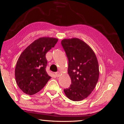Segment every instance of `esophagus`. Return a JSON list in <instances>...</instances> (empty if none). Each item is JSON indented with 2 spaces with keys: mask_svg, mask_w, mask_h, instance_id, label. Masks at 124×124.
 Here are the masks:
<instances>
[{
  "mask_svg": "<svg viewBox=\"0 0 124 124\" xmlns=\"http://www.w3.org/2000/svg\"><path fill=\"white\" fill-rule=\"evenodd\" d=\"M55 74H56V77H58L60 76V73L59 72H57L55 73Z\"/></svg>",
  "mask_w": 124,
  "mask_h": 124,
  "instance_id": "34e87169",
  "label": "esophagus"
}]
</instances>
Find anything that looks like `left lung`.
<instances>
[{
    "instance_id": "obj_1",
    "label": "left lung",
    "mask_w": 124,
    "mask_h": 124,
    "mask_svg": "<svg viewBox=\"0 0 124 124\" xmlns=\"http://www.w3.org/2000/svg\"><path fill=\"white\" fill-rule=\"evenodd\" d=\"M68 59V74L72 84L64 89L65 95L73 101L87 98L99 78V65L95 52L82 40L74 38L61 41Z\"/></svg>"
}]
</instances>
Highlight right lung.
I'll return each mask as SVG.
<instances>
[{"label":"right lung","instance_id":"obj_1","mask_svg":"<svg viewBox=\"0 0 124 124\" xmlns=\"http://www.w3.org/2000/svg\"><path fill=\"white\" fill-rule=\"evenodd\" d=\"M58 39L42 37L35 40L24 50L17 62L15 75L17 84L23 92L33 95L43 89L51 78L46 72L45 54Z\"/></svg>","mask_w":124,"mask_h":124}]
</instances>
